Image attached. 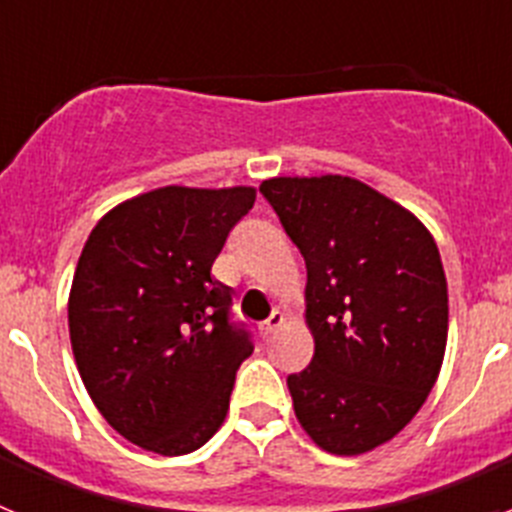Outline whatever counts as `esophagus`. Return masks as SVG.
I'll list each match as a JSON object with an SVG mask.
<instances>
[{"label": "esophagus", "mask_w": 512, "mask_h": 512, "mask_svg": "<svg viewBox=\"0 0 512 512\" xmlns=\"http://www.w3.org/2000/svg\"><path fill=\"white\" fill-rule=\"evenodd\" d=\"M284 325V312H279V310H274L269 315V320H264V323L259 325V330H261V336H271V333H274V330L277 328H282Z\"/></svg>", "instance_id": "34e87169"}]
</instances>
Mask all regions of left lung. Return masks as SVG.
<instances>
[{"instance_id": "1", "label": "left lung", "mask_w": 512, "mask_h": 512, "mask_svg": "<svg viewBox=\"0 0 512 512\" xmlns=\"http://www.w3.org/2000/svg\"><path fill=\"white\" fill-rule=\"evenodd\" d=\"M259 192L307 266L315 354L287 377L297 420L328 454H366L415 418L441 372V253L413 212L351 176H274Z\"/></svg>"}]
</instances>
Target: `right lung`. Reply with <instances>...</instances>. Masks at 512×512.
I'll use <instances>...</instances> for the list:
<instances>
[{"label":"right lung","mask_w":512,"mask_h":512,"mask_svg":"<svg viewBox=\"0 0 512 512\" xmlns=\"http://www.w3.org/2000/svg\"><path fill=\"white\" fill-rule=\"evenodd\" d=\"M253 187L151 189L94 225L69 295L81 382L104 420L140 449L182 456L228 415L253 351L228 323L230 289L210 277Z\"/></svg>","instance_id":"right-lung-1"}]
</instances>
